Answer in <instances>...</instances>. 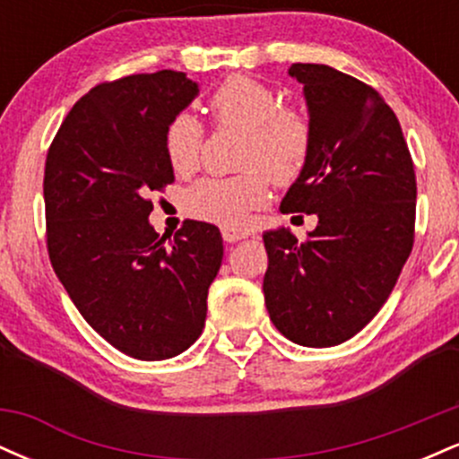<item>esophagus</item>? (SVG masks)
I'll return each instance as SVG.
<instances>
[{"instance_id": "1", "label": "esophagus", "mask_w": 459, "mask_h": 459, "mask_svg": "<svg viewBox=\"0 0 459 459\" xmlns=\"http://www.w3.org/2000/svg\"><path fill=\"white\" fill-rule=\"evenodd\" d=\"M252 233L250 230H241V229H222V237L226 244H235V241L247 239Z\"/></svg>"}]
</instances>
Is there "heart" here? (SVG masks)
<instances>
[{
    "instance_id": "obj_1",
    "label": "heart",
    "mask_w": 459,
    "mask_h": 459,
    "mask_svg": "<svg viewBox=\"0 0 459 459\" xmlns=\"http://www.w3.org/2000/svg\"><path fill=\"white\" fill-rule=\"evenodd\" d=\"M215 125L244 131L239 166L233 177H209L187 189L186 212L224 229H241L270 200L276 186L298 181L313 151V123L304 109L282 105L272 86L247 75H233L212 94ZM204 131L194 114L181 112L166 129V157L178 177H189L200 163Z\"/></svg>"
}]
</instances>
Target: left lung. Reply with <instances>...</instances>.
Segmentation results:
<instances>
[{
  "label": "left lung",
  "mask_w": 459,
  "mask_h": 459,
  "mask_svg": "<svg viewBox=\"0 0 459 459\" xmlns=\"http://www.w3.org/2000/svg\"><path fill=\"white\" fill-rule=\"evenodd\" d=\"M304 86L313 151L282 213H315L307 241L263 233L265 307L304 347L345 343L391 296L414 244L416 177L402 125L380 92L325 65H291Z\"/></svg>",
  "instance_id": "obj_1"
}]
</instances>
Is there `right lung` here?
I'll use <instances>...</instances> for the list:
<instances>
[{"instance_id": "right-lung-1", "label": "right lung", "mask_w": 459, "mask_h": 459, "mask_svg": "<svg viewBox=\"0 0 459 459\" xmlns=\"http://www.w3.org/2000/svg\"><path fill=\"white\" fill-rule=\"evenodd\" d=\"M198 94L186 73L105 82L83 94L45 161L47 250L82 317L138 360L198 339L222 265L218 226L186 220L175 239L149 222L151 194L175 181L166 129Z\"/></svg>"}]
</instances>
